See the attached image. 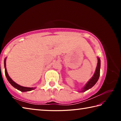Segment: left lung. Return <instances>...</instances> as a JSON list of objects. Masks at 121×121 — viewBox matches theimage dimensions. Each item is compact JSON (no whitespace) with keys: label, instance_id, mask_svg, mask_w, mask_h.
<instances>
[{"label":"left lung","instance_id":"obj_1","mask_svg":"<svg viewBox=\"0 0 121 121\" xmlns=\"http://www.w3.org/2000/svg\"><path fill=\"white\" fill-rule=\"evenodd\" d=\"M100 59L98 57V63L97 66L96 68V70L95 71V73H94L93 77L90 79L89 81L86 83V84L85 85L81 91L79 92H85L87 90L91 89L92 87H93L94 85L95 84V83L97 82L100 76Z\"/></svg>","mask_w":121,"mask_h":121}]
</instances>
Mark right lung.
<instances>
[{"mask_svg":"<svg viewBox=\"0 0 121 121\" xmlns=\"http://www.w3.org/2000/svg\"><path fill=\"white\" fill-rule=\"evenodd\" d=\"M6 58L5 59V60H4V67H5V73L6 74V76L8 81L9 82V83L11 84L13 87L16 88V89H17L18 90H20V91H21V92L30 91H31V90H33L36 89V87H28L22 86L20 85L19 84H17V83H16L15 82H14L11 78V77L9 76V74H8L6 67Z\"/></svg>","mask_w":121,"mask_h":121,"instance_id":"obj_1","label":"right lung"}]
</instances>
